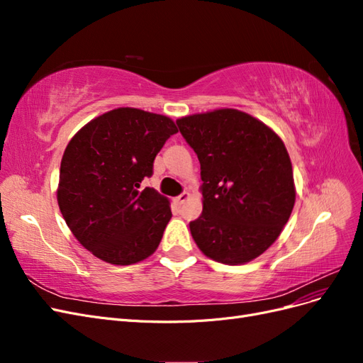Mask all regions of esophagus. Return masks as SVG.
Instances as JSON below:
<instances>
[{
	"label": "esophagus",
	"instance_id": "esophagus-1",
	"mask_svg": "<svg viewBox=\"0 0 363 363\" xmlns=\"http://www.w3.org/2000/svg\"><path fill=\"white\" fill-rule=\"evenodd\" d=\"M189 199H191V194H189V192H183V194L179 195L177 199H175L174 201H175V204H177V206H182V204H184L186 201H188Z\"/></svg>",
	"mask_w": 363,
	"mask_h": 363
}]
</instances>
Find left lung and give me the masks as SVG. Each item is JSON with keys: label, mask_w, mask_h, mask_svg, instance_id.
Here are the masks:
<instances>
[{"label": "left lung", "mask_w": 363, "mask_h": 363, "mask_svg": "<svg viewBox=\"0 0 363 363\" xmlns=\"http://www.w3.org/2000/svg\"><path fill=\"white\" fill-rule=\"evenodd\" d=\"M201 164L203 212L189 224L203 255L244 265L280 236L295 204L294 171L281 138L238 108L177 119Z\"/></svg>", "instance_id": "8db88e82"}]
</instances>
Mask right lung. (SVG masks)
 <instances>
[{"label":"right lung","instance_id":"add662e5","mask_svg":"<svg viewBox=\"0 0 363 363\" xmlns=\"http://www.w3.org/2000/svg\"><path fill=\"white\" fill-rule=\"evenodd\" d=\"M164 115L118 107L83 125L65 148L57 203L75 239L112 265L145 260L172 216L156 189H140L167 139L177 133Z\"/></svg>","mask_w":363,"mask_h":363}]
</instances>
